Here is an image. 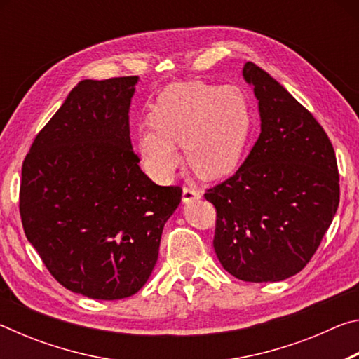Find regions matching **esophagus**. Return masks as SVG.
I'll return each instance as SVG.
<instances>
[{
  "label": "esophagus",
  "instance_id": "1",
  "mask_svg": "<svg viewBox=\"0 0 359 359\" xmlns=\"http://www.w3.org/2000/svg\"><path fill=\"white\" fill-rule=\"evenodd\" d=\"M201 198V190L196 187H184V191H182V201L184 203H193L196 199Z\"/></svg>",
  "mask_w": 359,
  "mask_h": 359
}]
</instances>
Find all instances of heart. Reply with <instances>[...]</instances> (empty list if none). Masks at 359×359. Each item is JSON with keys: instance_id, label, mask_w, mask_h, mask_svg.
<instances>
[{"instance_id": "obj_1", "label": "heart", "mask_w": 359, "mask_h": 359, "mask_svg": "<svg viewBox=\"0 0 359 359\" xmlns=\"http://www.w3.org/2000/svg\"><path fill=\"white\" fill-rule=\"evenodd\" d=\"M250 123V107L239 88L199 81L174 83L151 106L150 125L137 130V154L158 180L171 179L177 169L175 147H184L198 175L223 177L238 165Z\"/></svg>"}]
</instances>
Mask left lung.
<instances>
[{
  "instance_id": "8db88e82",
  "label": "left lung",
  "mask_w": 359,
  "mask_h": 359,
  "mask_svg": "<svg viewBox=\"0 0 359 359\" xmlns=\"http://www.w3.org/2000/svg\"><path fill=\"white\" fill-rule=\"evenodd\" d=\"M261 133L236 174L209 188L214 248L231 276L278 282L302 271L336 215L340 187L330 137L313 115L252 62Z\"/></svg>"
}]
</instances>
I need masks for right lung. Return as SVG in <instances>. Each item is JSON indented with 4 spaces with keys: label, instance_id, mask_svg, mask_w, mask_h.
<instances>
[{
    "label": "right lung",
    "instance_id": "right-lung-1",
    "mask_svg": "<svg viewBox=\"0 0 359 359\" xmlns=\"http://www.w3.org/2000/svg\"><path fill=\"white\" fill-rule=\"evenodd\" d=\"M136 82H79L22 165L27 239L60 285L92 299L144 287L182 198L180 187L154 184L137 165L128 115Z\"/></svg>",
    "mask_w": 359,
    "mask_h": 359
}]
</instances>
